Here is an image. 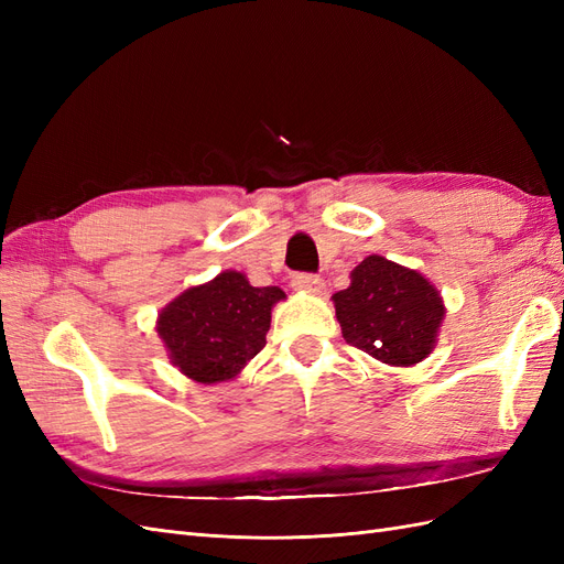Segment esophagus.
<instances>
[{
    "label": "esophagus",
    "mask_w": 564,
    "mask_h": 564,
    "mask_svg": "<svg viewBox=\"0 0 564 564\" xmlns=\"http://www.w3.org/2000/svg\"><path fill=\"white\" fill-rule=\"evenodd\" d=\"M292 286L296 289V292H305V294H322L324 292V282L317 275H305V272L292 278Z\"/></svg>",
    "instance_id": "1"
}]
</instances>
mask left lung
I'll return each mask as SVG.
<instances>
[{
  "mask_svg": "<svg viewBox=\"0 0 564 564\" xmlns=\"http://www.w3.org/2000/svg\"><path fill=\"white\" fill-rule=\"evenodd\" d=\"M332 299L348 344L390 367H412L429 357L445 319L440 292L421 272L377 253L367 256L350 272V286Z\"/></svg>",
  "mask_w": 564,
  "mask_h": 564,
  "instance_id": "8db88e82",
  "label": "left lung"
}]
</instances>
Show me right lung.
Here are the masks:
<instances>
[{
	"label": "right lung",
	"mask_w": 564,
	"mask_h": 564,
	"mask_svg": "<svg viewBox=\"0 0 564 564\" xmlns=\"http://www.w3.org/2000/svg\"><path fill=\"white\" fill-rule=\"evenodd\" d=\"M282 299L280 286H251L242 272L226 270L164 305L158 334L187 379L220 383L263 350L270 311Z\"/></svg>",
	"instance_id": "right-lung-1"
}]
</instances>
